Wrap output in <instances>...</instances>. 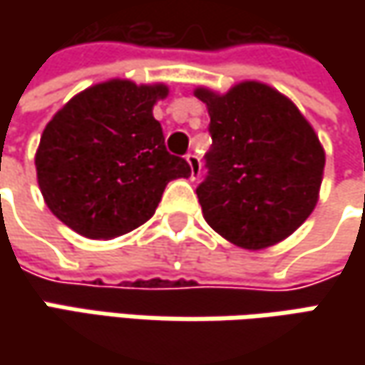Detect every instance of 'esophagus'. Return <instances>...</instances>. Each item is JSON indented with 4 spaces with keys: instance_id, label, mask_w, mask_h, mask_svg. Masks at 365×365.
<instances>
[{
    "instance_id": "34e87169",
    "label": "esophagus",
    "mask_w": 365,
    "mask_h": 365,
    "mask_svg": "<svg viewBox=\"0 0 365 365\" xmlns=\"http://www.w3.org/2000/svg\"><path fill=\"white\" fill-rule=\"evenodd\" d=\"M187 162L190 166V180H197L199 175H201V158L190 152V154H187Z\"/></svg>"
}]
</instances>
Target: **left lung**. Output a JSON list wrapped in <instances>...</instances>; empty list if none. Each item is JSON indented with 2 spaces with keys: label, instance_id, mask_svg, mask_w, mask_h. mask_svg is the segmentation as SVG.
Returning a JSON list of instances; mask_svg holds the SVG:
<instances>
[{
  "label": "left lung",
  "instance_id": "left-lung-1",
  "mask_svg": "<svg viewBox=\"0 0 365 365\" xmlns=\"http://www.w3.org/2000/svg\"><path fill=\"white\" fill-rule=\"evenodd\" d=\"M195 95L211 118L197 187L205 221L245 250L278 244L315 209L325 168L317 133L290 99L256 81Z\"/></svg>",
  "mask_w": 365,
  "mask_h": 365
}]
</instances>
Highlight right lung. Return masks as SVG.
<instances>
[{
  "instance_id": "1",
  "label": "right lung",
  "mask_w": 365,
  "mask_h": 365,
  "mask_svg": "<svg viewBox=\"0 0 365 365\" xmlns=\"http://www.w3.org/2000/svg\"><path fill=\"white\" fill-rule=\"evenodd\" d=\"M164 85L107 81L75 95L44 128L36 152L48 209L85 237L109 240L154 215L166 185L190 176L173 156L152 107Z\"/></svg>"
}]
</instances>
